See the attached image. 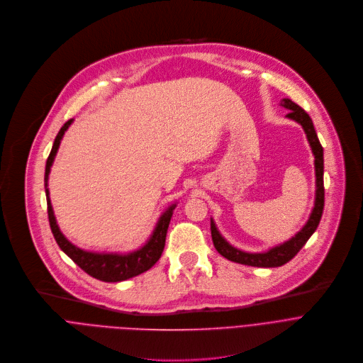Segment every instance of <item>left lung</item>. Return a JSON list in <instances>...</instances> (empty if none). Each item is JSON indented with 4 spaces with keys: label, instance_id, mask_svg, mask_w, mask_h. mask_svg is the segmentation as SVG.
I'll use <instances>...</instances> for the list:
<instances>
[{
    "label": "left lung",
    "instance_id": "obj_1",
    "mask_svg": "<svg viewBox=\"0 0 363 363\" xmlns=\"http://www.w3.org/2000/svg\"><path fill=\"white\" fill-rule=\"evenodd\" d=\"M283 107H286L287 110H291L287 113V117L292 118L298 123H301V125L303 127L308 140L311 143L312 152L315 155V170H316V200H315V207L313 211L309 217L308 223L305 225V228L289 242L276 246L273 249H270L266 253H246L242 250H238L235 247H232L222 236L220 233L217 232L213 220L210 222V230H211V240L213 245L216 247V250L219 252L223 257L236 262V263H242V264H247V266H256V267H277L281 266L284 263H287L289 260H292L298 252L306 245V242L309 240V238L313 235V232L316 230L320 217L323 213V206H325V187H323V149L322 144L318 138V134L315 131L312 118L309 117V114L296 103H294L292 100L289 99H283L280 103Z\"/></svg>",
    "mask_w": 363,
    "mask_h": 363
}]
</instances>
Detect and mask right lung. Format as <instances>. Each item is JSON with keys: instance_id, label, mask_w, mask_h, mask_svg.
<instances>
[{"instance_id": "right-lung-1", "label": "right lung", "mask_w": 363, "mask_h": 363, "mask_svg": "<svg viewBox=\"0 0 363 363\" xmlns=\"http://www.w3.org/2000/svg\"><path fill=\"white\" fill-rule=\"evenodd\" d=\"M71 123H72V118L65 121V124L60 128V131L54 140L52 149L50 152V156H48L47 164H45V176H44L45 187H47V182H48V173H50L51 164L54 162V157L57 155L60 141L62 138V134L65 133V130L68 128V125ZM45 194H47L48 222H50V228H51V232L54 235L57 245L72 262L79 264V267H82L90 276H93L99 280H103V281H121V280L134 277L143 272L149 270L160 259L163 249H164V243H166L169 223H170L173 210L176 206H170L162 214L153 236L140 250L128 253V255H99V253L84 252V250L76 247L74 245H71L62 236V233L60 232L57 222H55L54 211H52L50 196H48V189H45Z\"/></svg>"}]
</instances>
